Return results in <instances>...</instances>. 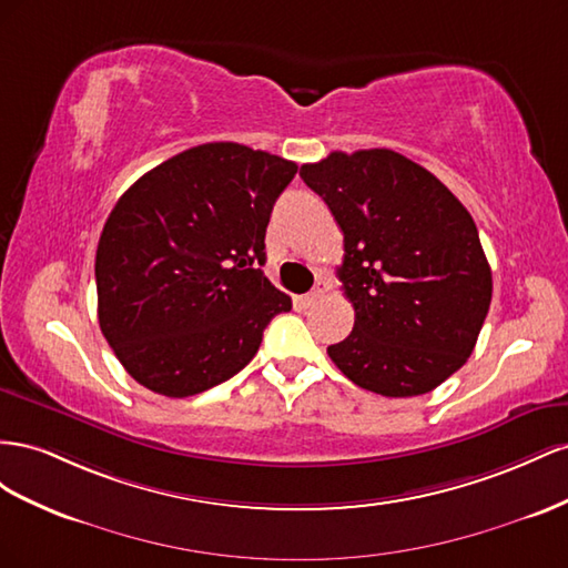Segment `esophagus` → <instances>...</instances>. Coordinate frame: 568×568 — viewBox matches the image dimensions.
I'll list each match as a JSON object with an SVG mask.
<instances>
[{
	"label": "esophagus",
	"instance_id": "obj_1",
	"mask_svg": "<svg viewBox=\"0 0 568 568\" xmlns=\"http://www.w3.org/2000/svg\"><path fill=\"white\" fill-rule=\"evenodd\" d=\"M328 287H331V285H328V281H326V278H318V283L314 285V290H312V293H310V295H304V297H302V304H304V306H310V304H314L316 300H321L323 295H326V293H328Z\"/></svg>",
	"mask_w": 568,
	"mask_h": 568
}]
</instances>
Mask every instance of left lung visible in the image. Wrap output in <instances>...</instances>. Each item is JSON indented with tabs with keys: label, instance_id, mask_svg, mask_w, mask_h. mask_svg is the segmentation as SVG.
Wrapping results in <instances>:
<instances>
[{
	"label": "left lung",
	"instance_id": "1",
	"mask_svg": "<svg viewBox=\"0 0 568 568\" xmlns=\"http://www.w3.org/2000/svg\"><path fill=\"white\" fill-rule=\"evenodd\" d=\"M345 235L337 268L354 328L333 364L383 397L435 390L471 356L493 273L466 206L393 150L331 152L300 169Z\"/></svg>",
	"mask_w": 568,
	"mask_h": 568
}]
</instances>
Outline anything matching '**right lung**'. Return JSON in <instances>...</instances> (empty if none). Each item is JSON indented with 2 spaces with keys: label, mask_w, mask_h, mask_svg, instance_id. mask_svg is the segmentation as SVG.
<instances>
[{
  "label": "right lung",
  "mask_w": 568,
  "mask_h": 568,
  "mask_svg": "<svg viewBox=\"0 0 568 568\" xmlns=\"http://www.w3.org/2000/svg\"><path fill=\"white\" fill-rule=\"evenodd\" d=\"M295 161L237 142L171 156L128 187L97 245V316L123 368L166 397L233 378L293 302L264 237Z\"/></svg>",
  "instance_id": "right-lung-1"
}]
</instances>
